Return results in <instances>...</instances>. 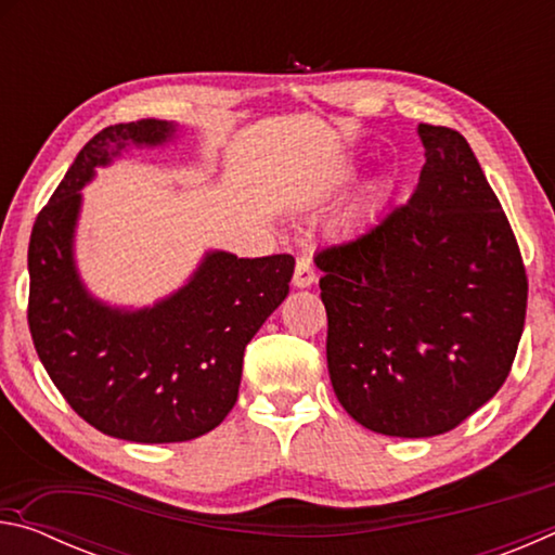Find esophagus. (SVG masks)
<instances>
[{"mask_svg":"<svg viewBox=\"0 0 555 555\" xmlns=\"http://www.w3.org/2000/svg\"><path fill=\"white\" fill-rule=\"evenodd\" d=\"M315 281V269L311 264V259L300 257L296 261V271H294V286L298 288H308Z\"/></svg>","mask_w":555,"mask_h":555,"instance_id":"34e87169","label":"esophagus"}]
</instances>
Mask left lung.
Instances as JSON below:
<instances>
[{
	"mask_svg": "<svg viewBox=\"0 0 555 555\" xmlns=\"http://www.w3.org/2000/svg\"><path fill=\"white\" fill-rule=\"evenodd\" d=\"M409 203L315 255L337 401L382 436L453 430L509 377L529 281L465 137L418 125Z\"/></svg>",
	"mask_w": 555,
	"mask_h": 555,
	"instance_id": "obj_1",
	"label": "left lung"
}]
</instances>
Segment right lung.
Masks as SVG:
<instances>
[{
	"instance_id": "right-lung-1",
	"label": "right lung",
	"mask_w": 555,
	"mask_h": 555,
	"mask_svg": "<svg viewBox=\"0 0 555 555\" xmlns=\"http://www.w3.org/2000/svg\"><path fill=\"white\" fill-rule=\"evenodd\" d=\"M173 121L98 131L34 222L29 327L63 399L105 436L181 443L222 424L240 393L244 347L288 294L294 257L208 251L188 284L139 311L90 294L73 257L82 185L121 149L162 146Z\"/></svg>"
}]
</instances>
